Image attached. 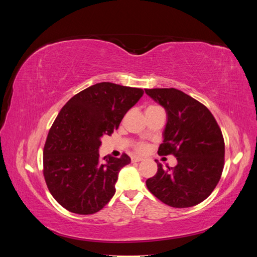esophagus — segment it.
Instances as JSON below:
<instances>
[{
  "instance_id": "1",
  "label": "esophagus",
  "mask_w": 257,
  "mask_h": 257,
  "mask_svg": "<svg viewBox=\"0 0 257 257\" xmlns=\"http://www.w3.org/2000/svg\"><path fill=\"white\" fill-rule=\"evenodd\" d=\"M143 160H144V158L137 157V155H135V157L132 158V162H141V161H143Z\"/></svg>"
}]
</instances>
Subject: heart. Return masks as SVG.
I'll use <instances>...</instances> for the list:
<instances>
[{"instance_id":"b5f03b06","label":"heart","mask_w":257,"mask_h":257,"mask_svg":"<svg viewBox=\"0 0 257 257\" xmlns=\"http://www.w3.org/2000/svg\"><path fill=\"white\" fill-rule=\"evenodd\" d=\"M151 107V106H150ZM147 148H148V146L146 145V144H144V143H139V144H137V146H136V149H137V151H139V152H145L146 150H147Z\"/></svg>"}]
</instances>
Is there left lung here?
I'll return each mask as SVG.
<instances>
[{"label": "left lung", "instance_id": "8db88e82", "mask_svg": "<svg viewBox=\"0 0 257 257\" xmlns=\"http://www.w3.org/2000/svg\"><path fill=\"white\" fill-rule=\"evenodd\" d=\"M145 91L167 113L164 141L158 153L173 154L178 161L175 167L158 163V173L146 181L147 188L170 207L195 206L212 193L221 179L225 154L221 128L205 105L180 90Z\"/></svg>", "mask_w": 257, "mask_h": 257}]
</instances>
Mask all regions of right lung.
Returning a JSON list of instances; mask_svg holds the SVG:
<instances>
[{"instance_id": "add662e5", "label": "right lung", "mask_w": 257, "mask_h": 257, "mask_svg": "<svg viewBox=\"0 0 257 257\" xmlns=\"http://www.w3.org/2000/svg\"><path fill=\"white\" fill-rule=\"evenodd\" d=\"M144 94L143 89L99 82L77 93L54 120L44 147V177L53 198L68 211L92 214L115 193L122 167L131 159H99L100 138L111 135Z\"/></svg>"}]
</instances>
